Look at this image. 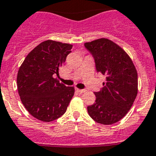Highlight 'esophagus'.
Returning a JSON list of instances; mask_svg holds the SVG:
<instances>
[{
	"instance_id": "esophagus-1",
	"label": "esophagus",
	"mask_w": 156,
	"mask_h": 156,
	"mask_svg": "<svg viewBox=\"0 0 156 156\" xmlns=\"http://www.w3.org/2000/svg\"><path fill=\"white\" fill-rule=\"evenodd\" d=\"M75 90L79 92V93H84V92H86V90H81L78 89V88H75Z\"/></svg>"
}]
</instances>
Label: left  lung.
<instances>
[{
	"label": "left lung",
	"instance_id": "8db88e82",
	"mask_svg": "<svg viewBox=\"0 0 156 156\" xmlns=\"http://www.w3.org/2000/svg\"><path fill=\"white\" fill-rule=\"evenodd\" d=\"M84 45L94 58L97 71L106 76L102 89L94 92V103L87 107L88 114L98 123H115L127 114L137 96V70L125 50L109 39Z\"/></svg>",
	"mask_w": 156,
	"mask_h": 156
}]
</instances>
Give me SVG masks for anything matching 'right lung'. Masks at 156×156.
<instances>
[{"label":"right lung","mask_w":156,"mask_h":156,"mask_svg":"<svg viewBox=\"0 0 156 156\" xmlns=\"http://www.w3.org/2000/svg\"><path fill=\"white\" fill-rule=\"evenodd\" d=\"M73 45L47 40L29 53L19 68L16 84L21 102L30 115L42 122H51L65 114L74 94L54 78L58 74Z\"/></svg>","instance_id":"right-lung-1"}]
</instances>
